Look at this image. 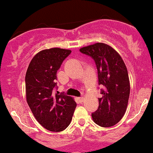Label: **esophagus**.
<instances>
[{
    "label": "esophagus",
    "mask_w": 153,
    "mask_h": 153,
    "mask_svg": "<svg viewBox=\"0 0 153 153\" xmlns=\"http://www.w3.org/2000/svg\"><path fill=\"white\" fill-rule=\"evenodd\" d=\"M78 99H79V102H82L83 100H84V97H79V98H78Z\"/></svg>",
    "instance_id": "obj_1"
}]
</instances>
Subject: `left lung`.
Segmentation results:
<instances>
[{"label": "left lung", "mask_w": 153, "mask_h": 153, "mask_svg": "<svg viewBox=\"0 0 153 153\" xmlns=\"http://www.w3.org/2000/svg\"><path fill=\"white\" fill-rule=\"evenodd\" d=\"M94 60L97 68L100 98L98 109L92 113L95 123L102 127L116 125L123 118L129 100L130 86L128 71L122 57L113 48L102 43L79 50Z\"/></svg>", "instance_id": "1"}]
</instances>
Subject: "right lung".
<instances>
[{"instance_id":"right-lung-1","label":"right lung","mask_w":153,"mask_h":153,"mask_svg":"<svg viewBox=\"0 0 153 153\" xmlns=\"http://www.w3.org/2000/svg\"><path fill=\"white\" fill-rule=\"evenodd\" d=\"M71 51L44 50L30 61L25 76L27 102L37 122L47 130L60 132L70 123L76 103L57 91L56 73Z\"/></svg>"}]
</instances>
